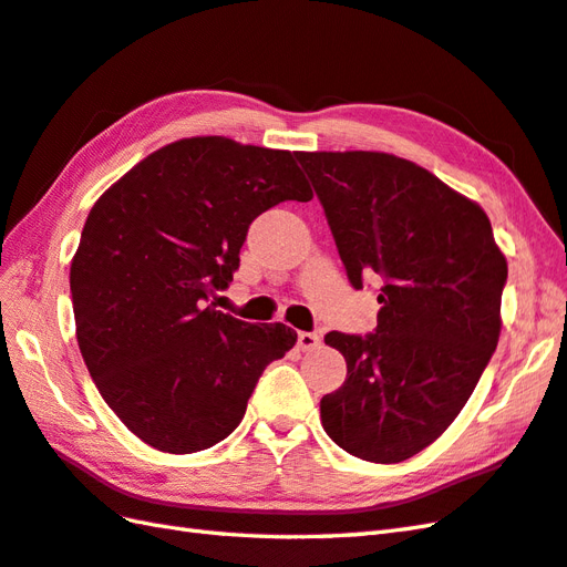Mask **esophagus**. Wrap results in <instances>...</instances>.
Returning <instances> with one entry per match:
<instances>
[{
  "mask_svg": "<svg viewBox=\"0 0 567 567\" xmlns=\"http://www.w3.org/2000/svg\"><path fill=\"white\" fill-rule=\"evenodd\" d=\"M322 339L320 334H315V331H300L298 334V349L300 351H315L317 347H320Z\"/></svg>",
  "mask_w": 567,
  "mask_h": 567,
  "instance_id": "1",
  "label": "esophagus"
}]
</instances>
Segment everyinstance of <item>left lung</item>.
Here are the masks:
<instances>
[{
  "mask_svg": "<svg viewBox=\"0 0 567 567\" xmlns=\"http://www.w3.org/2000/svg\"><path fill=\"white\" fill-rule=\"evenodd\" d=\"M355 291L380 276L378 327L329 331L347 380L320 402L353 457L404 462L457 419L501 337L507 261L488 216L421 165L375 151L296 154Z\"/></svg>",
  "mask_w": 567,
  "mask_h": 567,
  "instance_id": "left-lung-1",
  "label": "left lung"
}]
</instances>
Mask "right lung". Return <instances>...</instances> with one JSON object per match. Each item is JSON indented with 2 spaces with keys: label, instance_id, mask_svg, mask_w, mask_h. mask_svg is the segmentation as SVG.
Returning a JSON list of instances; mask_svg holds the SVG:
<instances>
[{
  "label": "right lung",
  "instance_id": "obj_1",
  "mask_svg": "<svg viewBox=\"0 0 567 567\" xmlns=\"http://www.w3.org/2000/svg\"><path fill=\"white\" fill-rule=\"evenodd\" d=\"M312 192L288 151L195 136L158 148L93 204L72 261L81 355L117 419L171 454L236 431L286 324L216 310L252 220Z\"/></svg>",
  "mask_w": 567,
  "mask_h": 567
}]
</instances>
